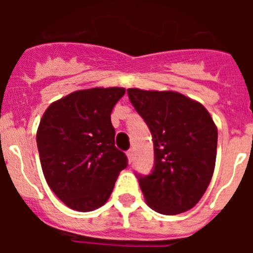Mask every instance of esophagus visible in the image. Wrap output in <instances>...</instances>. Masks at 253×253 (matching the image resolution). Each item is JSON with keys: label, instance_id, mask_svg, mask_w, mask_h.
<instances>
[{"label": "esophagus", "instance_id": "obj_1", "mask_svg": "<svg viewBox=\"0 0 253 253\" xmlns=\"http://www.w3.org/2000/svg\"><path fill=\"white\" fill-rule=\"evenodd\" d=\"M126 156H128V160H129V162H133L134 161V151L133 149H129L128 152H126Z\"/></svg>", "mask_w": 253, "mask_h": 253}]
</instances>
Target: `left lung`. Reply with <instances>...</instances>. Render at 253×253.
I'll list each match as a JSON object with an SVG mask.
<instances>
[{
	"mask_svg": "<svg viewBox=\"0 0 253 253\" xmlns=\"http://www.w3.org/2000/svg\"><path fill=\"white\" fill-rule=\"evenodd\" d=\"M128 96L153 138V169L135 173L147 204L166 215L184 213L198 204L213 176L215 124L202 104L178 92L128 88Z\"/></svg>",
	"mask_w": 253,
	"mask_h": 253,
	"instance_id": "left-lung-1",
	"label": "left lung"
}]
</instances>
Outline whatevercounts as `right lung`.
Returning <instances> with one entry per match:
<instances>
[{
	"mask_svg": "<svg viewBox=\"0 0 253 253\" xmlns=\"http://www.w3.org/2000/svg\"><path fill=\"white\" fill-rule=\"evenodd\" d=\"M123 87L90 88L53 102L40 120L37 144L44 177L68 208L91 211L107 202L128 166L115 147L111 111Z\"/></svg>",
	"mask_w": 253,
	"mask_h": 253,
	"instance_id": "obj_1",
	"label": "right lung"
}]
</instances>
